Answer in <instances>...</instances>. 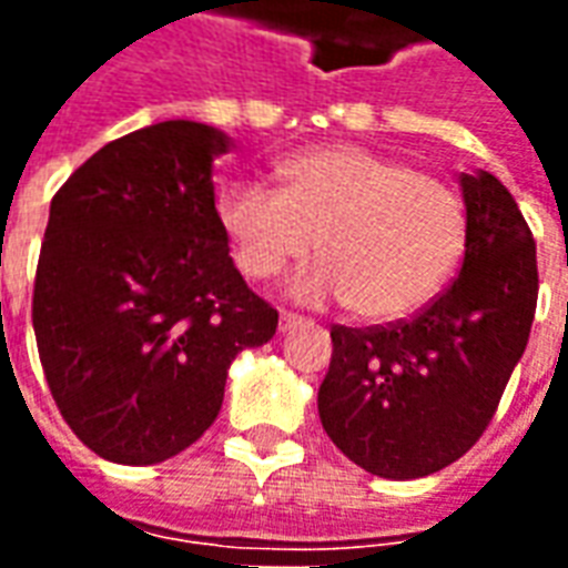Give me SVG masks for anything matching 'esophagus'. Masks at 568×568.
Here are the masks:
<instances>
[{"label":"esophagus","instance_id":"1","mask_svg":"<svg viewBox=\"0 0 568 568\" xmlns=\"http://www.w3.org/2000/svg\"><path fill=\"white\" fill-rule=\"evenodd\" d=\"M307 320H301V316H295V313H280V332H288V328H297V325H304Z\"/></svg>","mask_w":568,"mask_h":568}]
</instances>
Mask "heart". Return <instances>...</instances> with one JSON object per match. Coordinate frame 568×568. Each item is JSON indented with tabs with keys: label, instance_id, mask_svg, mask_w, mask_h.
Returning a JSON list of instances; mask_svg holds the SVG:
<instances>
[{
	"label": "heart",
	"instance_id": "obj_1",
	"mask_svg": "<svg viewBox=\"0 0 568 568\" xmlns=\"http://www.w3.org/2000/svg\"><path fill=\"white\" fill-rule=\"evenodd\" d=\"M276 179L280 191L224 187L219 224L252 280L280 276L320 248L325 261L292 283L304 304L346 301L358 320H402L438 295L463 255L459 194L398 158L322 145L285 158Z\"/></svg>",
	"mask_w": 568,
	"mask_h": 568
}]
</instances>
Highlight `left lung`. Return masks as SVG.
<instances>
[{
  "label": "left lung",
  "instance_id": "left-lung-1",
  "mask_svg": "<svg viewBox=\"0 0 568 568\" xmlns=\"http://www.w3.org/2000/svg\"><path fill=\"white\" fill-rule=\"evenodd\" d=\"M459 276L414 320L332 328L320 419L346 459L389 480L440 471L475 447L536 316V240L487 170L459 175Z\"/></svg>",
  "mask_w": 568,
  "mask_h": 568
}]
</instances>
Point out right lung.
Returning a JSON list of instances; mask_svg holds the SVG:
<instances>
[{
  "instance_id": "add662e5",
  "label": "right lung",
  "mask_w": 568,
  "mask_h": 568,
  "mask_svg": "<svg viewBox=\"0 0 568 568\" xmlns=\"http://www.w3.org/2000/svg\"><path fill=\"white\" fill-rule=\"evenodd\" d=\"M227 151L219 128L161 121L103 145L51 200L36 344L63 419L109 463L191 447L236 353L276 334L219 224L212 163Z\"/></svg>"
}]
</instances>
